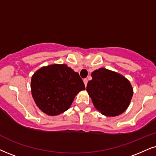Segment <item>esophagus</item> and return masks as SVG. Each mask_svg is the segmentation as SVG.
<instances>
[{"label":"esophagus","instance_id":"esophagus-1","mask_svg":"<svg viewBox=\"0 0 156 156\" xmlns=\"http://www.w3.org/2000/svg\"><path fill=\"white\" fill-rule=\"evenodd\" d=\"M83 82H84V85H85V87H87V82H88V81H87V79H84Z\"/></svg>","mask_w":156,"mask_h":156}]
</instances>
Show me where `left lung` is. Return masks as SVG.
<instances>
[{
    "instance_id": "1",
    "label": "left lung",
    "mask_w": 156,
    "mask_h": 156,
    "mask_svg": "<svg viewBox=\"0 0 156 156\" xmlns=\"http://www.w3.org/2000/svg\"><path fill=\"white\" fill-rule=\"evenodd\" d=\"M91 76L87 91L95 108L106 116L124 113L133 95L130 82L122 74L105 68L96 69Z\"/></svg>"
}]
</instances>
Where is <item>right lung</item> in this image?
I'll list each match as a JSON object with an SVG mask.
<instances>
[{"label":"right lung","instance_id":"1","mask_svg":"<svg viewBox=\"0 0 156 156\" xmlns=\"http://www.w3.org/2000/svg\"><path fill=\"white\" fill-rule=\"evenodd\" d=\"M84 90L80 75L66 64L42 67L31 79L32 98L40 110L48 116H57L68 110L75 96Z\"/></svg>","mask_w":156,"mask_h":156}]
</instances>
